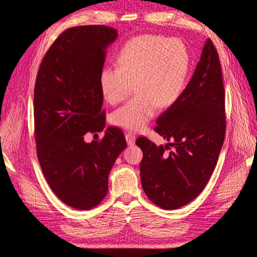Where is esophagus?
<instances>
[{
	"label": "esophagus",
	"instance_id": "1",
	"mask_svg": "<svg viewBox=\"0 0 257 257\" xmlns=\"http://www.w3.org/2000/svg\"><path fill=\"white\" fill-rule=\"evenodd\" d=\"M125 139H126V143L128 145H134L135 141H136V135L133 133H126L125 134Z\"/></svg>",
	"mask_w": 257,
	"mask_h": 257
}]
</instances>
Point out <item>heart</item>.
Listing matches in <instances>:
<instances>
[{
	"mask_svg": "<svg viewBox=\"0 0 257 257\" xmlns=\"http://www.w3.org/2000/svg\"><path fill=\"white\" fill-rule=\"evenodd\" d=\"M118 67H104L100 91L108 103L125 99L135 85L136 96L112 112L111 122L128 131L143 130L158 107L173 106L184 90L190 68L185 45L154 34L130 40L116 58Z\"/></svg>",
	"mask_w": 257,
	"mask_h": 257,
	"instance_id": "obj_1",
	"label": "heart"
}]
</instances>
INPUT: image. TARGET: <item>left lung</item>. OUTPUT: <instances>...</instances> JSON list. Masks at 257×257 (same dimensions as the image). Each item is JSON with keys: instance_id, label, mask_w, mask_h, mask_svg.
<instances>
[{"instance_id": "left-lung-1", "label": "left lung", "mask_w": 257, "mask_h": 257, "mask_svg": "<svg viewBox=\"0 0 257 257\" xmlns=\"http://www.w3.org/2000/svg\"><path fill=\"white\" fill-rule=\"evenodd\" d=\"M157 124L154 131L172 143L158 147L144 136L137 139L144 154L139 167L142 184L153 204L174 210L189 204L204 190L224 143L222 69L210 38L181 96L159 116Z\"/></svg>"}]
</instances>
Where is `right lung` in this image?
<instances>
[{
  "mask_svg": "<svg viewBox=\"0 0 257 257\" xmlns=\"http://www.w3.org/2000/svg\"><path fill=\"white\" fill-rule=\"evenodd\" d=\"M118 37L106 26L64 31L46 52L34 88L37 159L54 194L69 207L89 210L104 199L108 176L126 148L123 132L109 126L102 141L84 142L105 127L99 85L106 49Z\"/></svg>",
  "mask_w": 257,
  "mask_h": 257,
  "instance_id": "1",
  "label": "right lung"
}]
</instances>
